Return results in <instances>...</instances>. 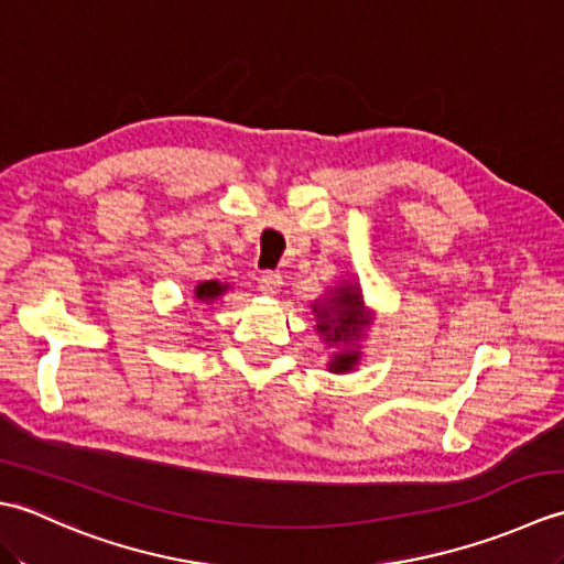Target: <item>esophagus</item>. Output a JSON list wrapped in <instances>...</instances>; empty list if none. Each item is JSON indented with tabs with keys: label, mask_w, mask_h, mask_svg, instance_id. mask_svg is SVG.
Instances as JSON below:
<instances>
[{
	"label": "esophagus",
	"mask_w": 564,
	"mask_h": 564,
	"mask_svg": "<svg viewBox=\"0 0 564 564\" xmlns=\"http://www.w3.org/2000/svg\"><path fill=\"white\" fill-rule=\"evenodd\" d=\"M281 285H283V279H281V273H273V271H267L259 279V291L263 293V295H269V297H273V295H279V291H281Z\"/></svg>",
	"instance_id": "34e87169"
}]
</instances>
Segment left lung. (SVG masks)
I'll use <instances>...</instances> for the list:
<instances>
[{"mask_svg":"<svg viewBox=\"0 0 564 564\" xmlns=\"http://www.w3.org/2000/svg\"><path fill=\"white\" fill-rule=\"evenodd\" d=\"M313 313L317 317L319 337L332 346H339V351L332 356V373H349L361 361L358 339L364 337V329L370 327L373 315L364 305L361 289L354 283H344L339 289L329 291V295L313 303Z\"/></svg>","mask_w":564,"mask_h":564,"instance_id":"obj_1","label":"left lung"}]
</instances>
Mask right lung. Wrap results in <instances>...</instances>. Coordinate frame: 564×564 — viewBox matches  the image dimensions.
<instances>
[{
  "label": "right lung",
  "mask_w": 564,
  "mask_h": 564,
  "mask_svg": "<svg viewBox=\"0 0 564 564\" xmlns=\"http://www.w3.org/2000/svg\"><path fill=\"white\" fill-rule=\"evenodd\" d=\"M227 291L225 283H218V281H203L196 285V301L198 303H213L218 301V297Z\"/></svg>",
  "instance_id": "right-lung-1"
}]
</instances>
